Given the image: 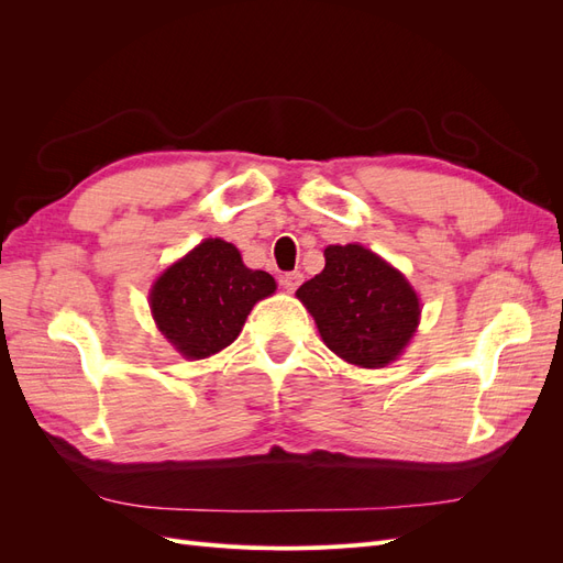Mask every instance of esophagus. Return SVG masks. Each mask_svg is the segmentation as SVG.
<instances>
[{
	"label": "esophagus",
	"mask_w": 563,
	"mask_h": 563,
	"mask_svg": "<svg viewBox=\"0 0 563 563\" xmlns=\"http://www.w3.org/2000/svg\"><path fill=\"white\" fill-rule=\"evenodd\" d=\"M300 282H302V272H298V269L286 272V275H282V279H279V284L286 288L288 294H294L296 288L300 286Z\"/></svg>",
	"instance_id": "1"
}]
</instances>
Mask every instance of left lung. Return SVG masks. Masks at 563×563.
<instances>
[{"label": "left lung", "instance_id": "1", "mask_svg": "<svg viewBox=\"0 0 563 563\" xmlns=\"http://www.w3.org/2000/svg\"><path fill=\"white\" fill-rule=\"evenodd\" d=\"M327 265L296 296L314 317L323 343L340 360L383 368L408 345L420 300L399 269L360 246H327Z\"/></svg>", "mask_w": 563, "mask_h": 563}]
</instances>
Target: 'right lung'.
Returning <instances> with one entry per match:
<instances>
[{
	"label": "right lung",
	"mask_w": 563,
	"mask_h": 563,
	"mask_svg": "<svg viewBox=\"0 0 563 563\" xmlns=\"http://www.w3.org/2000/svg\"><path fill=\"white\" fill-rule=\"evenodd\" d=\"M277 291L263 269H249L230 242L203 240L150 291L152 319L187 360H207L234 343L253 305Z\"/></svg>",
	"instance_id": "1"
}]
</instances>
